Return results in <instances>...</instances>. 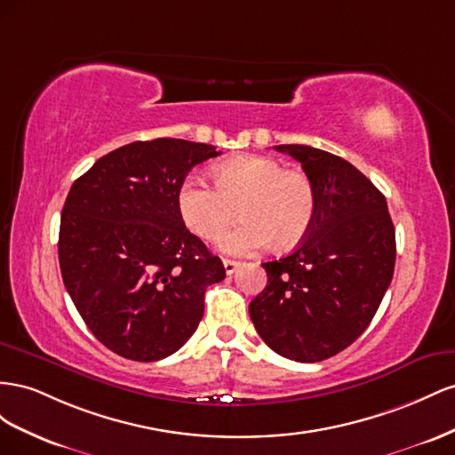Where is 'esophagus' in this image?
Returning <instances> with one entry per match:
<instances>
[{"label":"esophagus","mask_w":455,"mask_h":455,"mask_svg":"<svg viewBox=\"0 0 455 455\" xmlns=\"http://www.w3.org/2000/svg\"><path fill=\"white\" fill-rule=\"evenodd\" d=\"M223 265H225V272H227V275L230 276V275H235V272H236V268H238V261H232V259H225V261H223Z\"/></svg>","instance_id":"esophagus-1"}]
</instances>
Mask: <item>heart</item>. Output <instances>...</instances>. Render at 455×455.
<instances>
[{"label": "heart", "instance_id": "heart-1", "mask_svg": "<svg viewBox=\"0 0 455 455\" xmlns=\"http://www.w3.org/2000/svg\"><path fill=\"white\" fill-rule=\"evenodd\" d=\"M213 185L187 179L177 192L179 213L190 232L205 242L225 235L238 213L242 223L220 240L230 255H253L268 243L291 250L316 217V190L303 172L285 170L272 158L240 156L213 167Z\"/></svg>", "mask_w": 455, "mask_h": 455}]
</instances>
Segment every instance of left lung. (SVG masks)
Returning a JSON list of instances; mask_svg holds the SVG:
<instances>
[{
  "label": "left lung",
  "instance_id": "8db88e82",
  "mask_svg": "<svg viewBox=\"0 0 455 455\" xmlns=\"http://www.w3.org/2000/svg\"><path fill=\"white\" fill-rule=\"evenodd\" d=\"M316 190L313 228L278 261L250 303L261 339L295 362H320L355 343L393 280L396 242L383 194L353 164L307 145H280Z\"/></svg>",
  "mask_w": 455,
  "mask_h": 455
}]
</instances>
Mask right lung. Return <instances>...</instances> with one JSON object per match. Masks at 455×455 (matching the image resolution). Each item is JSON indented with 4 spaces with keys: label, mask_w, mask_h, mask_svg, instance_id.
I'll return each instance as SVG.
<instances>
[{
    "label": "right lung",
    "mask_w": 455,
    "mask_h": 455,
    "mask_svg": "<svg viewBox=\"0 0 455 455\" xmlns=\"http://www.w3.org/2000/svg\"><path fill=\"white\" fill-rule=\"evenodd\" d=\"M212 145L137 140L74 180L60 215L62 282L97 339L137 362L173 355L196 331L220 259L185 227L177 192Z\"/></svg>",
    "instance_id": "add662e5"
}]
</instances>
